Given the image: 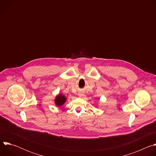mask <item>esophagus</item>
Listing matches in <instances>:
<instances>
[{"instance_id": "esophagus-1", "label": "esophagus", "mask_w": 156, "mask_h": 156, "mask_svg": "<svg viewBox=\"0 0 156 156\" xmlns=\"http://www.w3.org/2000/svg\"><path fill=\"white\" fill-rule=\"evenodd\" d=\"M83 95V92L80 91V92H79V93H78V96H79L80 97H81Z\"/></svg>"}]
</instances>
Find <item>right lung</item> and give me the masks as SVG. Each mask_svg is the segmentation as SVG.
I'll use <instances>...</instances> for the list:
<instances>
[{"instance_id":"right-lung-1","label":"right lung","mask_w":156,"mask_h":156,"mask_svg":"<svg viewBox=\"0 0 156 156\" xmlns=\"http://www.w3.org/2000/svg\"><path fill=\"white\" fill-rule=\"evenodd\" d=\"M66 101V98L63 94L60 93L56 96L54 99V103L58 107H60L62 105H63Z\"/></svg>"}]
</instances>
